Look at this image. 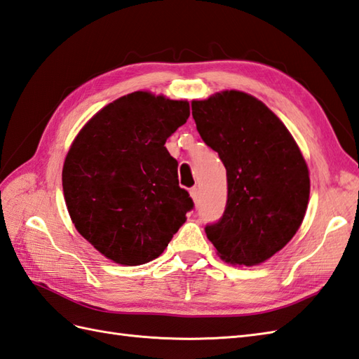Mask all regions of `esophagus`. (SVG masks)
Listing matches in <instances>:
<instances>
[{
    "instance_id": "esophagus-1",
    "label": "esophagus",
    "mask_w": 359,
    "mask_h": 359,
    "mask_svg": "<svg viewBox=\"0 0 359 359\" xmlns=\"http://www.w3.org/2000/svg\"><path fill=\"white\" fill-rule=\"evenodd\" d=\"M189 196H191V198L194 200V203H198V188H191L189 189Z\"/></svg>"
}]
</instances>
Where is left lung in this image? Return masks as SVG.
Returning a JSON list of instances; mask_svg holds the SVG:
<instances>
[{
    "instance_id": "left-lung-1",
    "label": "left lung",
    "mask_w": 359,
    "mask_h": 359,
    "mask_svg": "<svg viewBox=\"0 0 359 359\" xmlns=\"http://www.w3.org/2000/svg\"><path fill=\"white\" fill-rule=\"evenodd\" d=\"M191 107L228 179L226 208L217 223L206 224V237L226 263L260 264L302 226L311 193L304 157L285 123L243 91H220Z\"/></svg>"
}]
</instances>
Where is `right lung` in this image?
Wrapping results in <instances>:
<instances>
[{
    "label": "right lung",
    "mask_w": 359,
    "mask_h": 359,
    "mask_svg": "<svg viewBox=\"0 0 359 359\" xmlns=\"http://www.w3.org/2000/svg\"><path fill=\"white\" fill-rule=\"evenodd\" d=\"M188 118L187 101L135 91L97 111L73 140L62 168L67 210L79 234L114 263L154 260L193 210L165 148Z\"/></svg>",
    "instance_id": "right-lung-1"
}]
</instances>
